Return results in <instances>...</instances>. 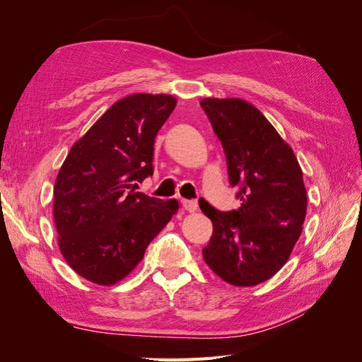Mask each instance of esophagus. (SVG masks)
Instances as JSON below:
<instances>
[{
    "label": "esophagus",
    "instance_id": "34e87169",
    "mask_svg": "<svg viewBox=\"0 0 362 362\" xmlns=\"http://www.w3.org/2000/svg\"><path fill=\"white\" fill-rule=\"evenodd\" d=\"M181 204H182V206H184V210H187V211H196V208H198V202L196 201H192V199H182L181 201Z\"/></svg>",
    "mask_w": 362,
    "mask_h": 362
}]
</instances>
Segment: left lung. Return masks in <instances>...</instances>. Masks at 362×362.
<instances>
[{"mask_svg": "<svg viewBox=\"0 0 362 362\" xmlns=\"http://www.w3.org/2000/svg\"><path fill=\"white\" fill-rule=\"evenodd\" d=\"M202 110L225 151L228 178L242 205L218 211L201 199L213 235L204 259L231 286L252 287L286 264L306 214L302 169L293 149L252 104L205 98Z\"/></svg>", "mask_w": 362, "mask_h": 362, "instance_id": "8db88e82", "label": "left lung"}]
</instances>
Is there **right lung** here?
<instances>
[{"mask_svg":"<svg viewBox=\"0 0 362 362\" xmlns=\"http://www.w3.org/2000/svg\"><path fill=\"white\" fill-rule=\"evenodd\" d=\"M170 95L136 93L113 104L71 148L54 185V222L68 264L113 286L178 211L177 199L136 192L154 173V140L173 112Z\"/></svg>","mask_w":362,"mask_h":362,"instance_id":"right-lung-1","label":"right lung"}]
</instances>
